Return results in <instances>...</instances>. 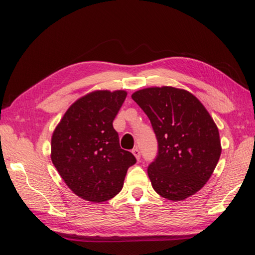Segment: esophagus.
<instances>
[{
	"instance_id": "34e87169",
	"label": "esophagus",
	"mask_w": 255,
	"mask_h": 255,
	"mask_svg": "<svg viewBox=\"0 0 255 255\" xmlns=\"http://www.w3.org/2000/svg\"><path fill=\"white\" fill-rule=\"evenodd\" d=\"M132 153L134 154V156L136 157V159H137V160H139V159H140V151L138 150L137 148L133 149V150H132Z\"/></svg>"
}]
</instances>
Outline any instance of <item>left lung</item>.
Listing matches in <instances>:
<instances>
[{
	"label": "left lung",
	"mask_w": 255,
	"mask_h": 255,
	"mask_svg": "<svg viewBox=\"0 0 255 255\" xmlns=\"http://www.w3.org/2000/svg\"><path fill=\"white\" fill-rule=\"evenodd\" d=\"M132 99L157 138V156L148 167L153 189L171 201L195 195L210 180L221 154L210 113L189 91L171 86L137 90Z\"/></svg>",
	"instance_id": "obj_1"
}]
</instances>
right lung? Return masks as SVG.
Masks as SVG:
<instances>
[{
	"mask_svg": "<svg viewBox=\"0 0 255 255\" xmlns=\"http://www.w3.org/2000/svg\"><path fill=\"white\" fill-rule=\"evenodd\" d=\"M126 90L100 89L81 97L67 110L51 138V159L73 194L89 202L118 195L128 169L136 163L120 148L113 121Z\"/></svg>",
	"mask_w": 255,
	"mask_h": 255,
	"instance_id": "right-lung-1",
	"label": "right lung"
}]
</instances>
